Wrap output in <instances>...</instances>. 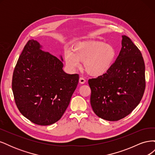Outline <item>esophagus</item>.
Here are the masks:
<instances>
[{
    "label": "esophagus",
    "instance_id": "1",
    "mask_svg": "<svg viewBox=\"0 0 155 155\" xmlns=\"http://www.w3.org/2000/svg\"><path fill=\"white\" fill-rule=\"evenodd\" d=\"M79 82L81 84H84L86 82V80L83 78H80L79 79Z\"/></svg>",
    "mask_w": 155,
    "mask_h": 155
}]
</instances>
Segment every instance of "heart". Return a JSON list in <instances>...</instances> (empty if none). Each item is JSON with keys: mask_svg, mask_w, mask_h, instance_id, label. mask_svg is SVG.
<instances>
[{"mask_svg": "<svg viewBox=\"0 0 155 155\" xmlns=\"http://www.w3.org/2000/svg\"><path fill=\"white\" fill-rule=\"evenodd\" d=\"M116 50L110 45L101 41H87L74 46L72 51L64 53L67 66L71 69L79 67L83 62V68L91 76H100L105 74L113 64Z\"/></svg>", "mask_w": 155, "mask_h": 155, "instance_id": "obj_1", "label": "heart"}]
</instances>
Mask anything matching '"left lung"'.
<instances>
[{
  "mask_svg": "<svg viewBox=\"0 0 155 155\" xmlns=\"http://www.w3.org/2000/svg\"><path fill=\"white\" fill-rule=\"evenodd\" d=\"M91 104L94 113L107 121H118L138 106L145 88V64L137 46L122 35L121 48L108 71L90 79Z\"/></svg>",
  "mask_w": 155,
  "mask_h": 155,
  "instance_id": "1",
  "label": "left lung"
}]
</instances>
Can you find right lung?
Masks as SVG:
<instances>
[{
  "label": "right lung",
  "instance_id": "add662e5",
  "mask_svg": "<svg viewBox=\"0 0 155 155\" xmlns=\"http://www.w3.org/2000/svg\"><path fill=\"white\" fill-rule=\"evenodd\" d=\"M31 39L25 45L13 74L12 91L21 113L31 122L49 125L63 115L79 81V75L63 70L61 59L41 50Z\"/></svg>",
  "mask_w": 155,
  "mask_h": 155
}]
</instances>
